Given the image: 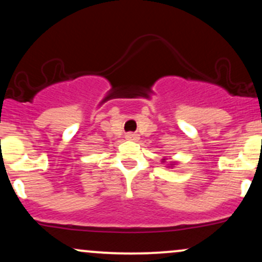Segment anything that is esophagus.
I'll return each instance as SVG.
<instances>
[{
    "instance_id": "34e87169",
    "label": "esophagus",
    "mask_w": 262,
    "mask_h": 262,
    "mask_svg": "<svg viewBox=\"0 0 262 262\" xmlns=\"http://www.w3.org/2000/svg\"><path fill=\"white\" fill-rule=\"evenodd\" d=\"M125 138H127V139H129V140H137L138 139V134H135V133H127L125 134Z\"/></svg>"
}]
</instances>
